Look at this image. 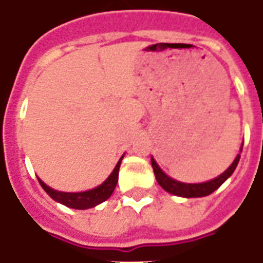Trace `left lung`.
Instances as JSON below:
<instances>
[{
    "label": "left lung",
    "mask_w": 263,
    "mask_h": 263,
    "mask_svg": "<svg viewBox=\"0 0 263 263\" xmlns=\"http://www.w3.org/2000/svg\"><path fill=\"white\" fill-rule=\"evenodd\" d=\"M239 160H240V154H237V157L235 158L232 165H231V166H229V168L222 173V175H220L214 180H210V181H206V183H200V184H185V183H180V181H176V180L171 179L169 176H166L162 171H161L160 166L157 165V162L154 161L153 157H152V165H153V171H154V175H156L157 181H158V184H160L161 187L164 188L165 191H168L169 194H173V195L184 196V198H198V196L210 195L212 192L216 191L217 188L220 187L221 184L224 183L225 180L232 175L233 171L236 169L237 164H239Z\"/></svg>",
    "instance_id": "8db88e82"
}]
</instances>
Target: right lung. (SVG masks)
Returning a JSON list of instances; mask_svg holds the SVG:
<instances>
[{"label": "right lung", "instance_id": "obj_1", "mask_svg": "<svg viewBox=\"0 0 263 263\" xmlns=\"http://www.w3.org/2000/svg\"><path fill=\"white\" fill-rule=\"evenodd\" d=\"M121 160H123V157L120 158V161L116 165V168L113 169L111 175L99 187L94 188V190H90V191L76 192V194H72V192H60L53 190V188L47 187L42 180L38 179V181L42 185L43 190L49 194L50 198H53V199L60 202V203L65 204L68 208L82 209V210L83 209L94 208L97 204L105 202L113 194V191H115L116 184H117V180H119V169L120 164H121Z\"/></svg>", "mask_w": 263, "mask_h": 263}]
</instances>
